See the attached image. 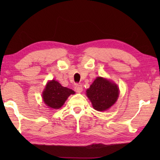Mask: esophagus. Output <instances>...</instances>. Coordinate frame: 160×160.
<instances>
[{"label":"esophagus","instance_id":"esophagus-1","mask_svg":"<svg viewBox=\"0 0 160 160\" xmlns=\"http://www.w3.org/2000/svg\"><path fill=\"white\" fill-rule=\"evenodd\" d=\"M75 91L78 93L82 92L83 91V87H82V85H81V84H76V87H75Z\"/></svg>","mask_w":160,"mask_h":160}]
</instances>
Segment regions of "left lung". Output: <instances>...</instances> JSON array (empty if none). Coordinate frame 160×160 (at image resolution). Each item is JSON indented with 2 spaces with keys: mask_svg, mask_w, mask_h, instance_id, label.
Segmentation results:
<instances>
[{
  "mask_svg": "<svg viewBox=\"0 0 160 160\" xmlns=\"http://www.w3.org/2000/svg\"><path fill=\"white\" fill-rule=\"evenodd\" d=\"M87 95L95 110L106 111L117 101L119 97V88L114 83L98 77L87 90Z\"/></svg>",
  "mask_w": 160,
  "mask_h": 160,
  "instance_id": "1",
  "label": "left lung"
}]
</instances>
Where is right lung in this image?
<instances>
[{
    "label": "right lung",
    "mask_w": 160,
    "mask_h": 160,
    "mask_svg": "<svg viewBox=\"0 0 160 160\" xmlns=\"http://www.w3.org/2000/svg\"><path fill=\"white\" fill-rule=\"evenodd\" d=\"M75 94L72 89L64 87L57 81L48 82L43 92V99L45 104L52 108L58 109L64 104L71 95Z\"/></svg>",
    "instance_id": "obj_1"
}]
</instances>
